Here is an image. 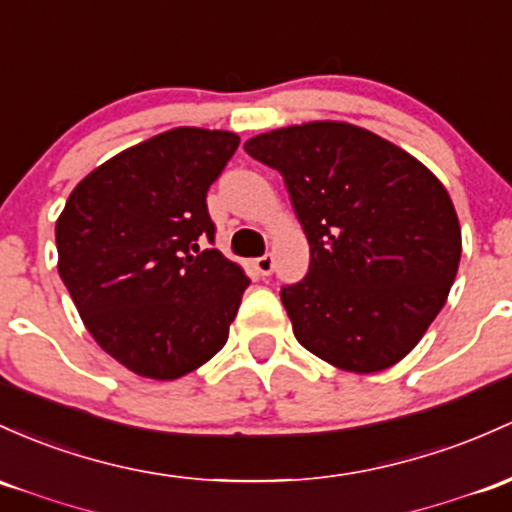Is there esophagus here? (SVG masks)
I'll list each match as a JSON object with an SVG mask.
<instances>
[{
	"instance_id": "34e87169",
	"label": "esophagus",
	"mask_w": 512,
	"mask_h": 512,
	"mask_svg": "<svg viewBox=\"0 0 512 512\" xmlns=\"http://www.w3.org/2000/svg\"><path fill=\"white\" fill-rule=\"evenodd\" d=\"M255 269H257V274H260V277H269V274L274 272V257L272 255L257 257Z\"/></svg>"
}]
</instances>
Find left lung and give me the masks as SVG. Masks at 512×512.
I'll list each match as a JSON object with an SVG mask.
<instances>
[{
    "label": "left lung",
    "instance_id": "1",
    "mask_svg": "<svg viewBox=\"0 0 512 512\" xmlns=\"http://www.w3.org/2000/svg\"><path fill=\"white\" fill-rule=\"evenodd\" d=\"M282 174L311 245L279 291L308 352L345 372L389 369L445 306L462 257L447 189L423 162L359 126L313 121L245 143Z\"/></svg>",
    "mask_w": 512,
    "mask_h": 512
}]
</instances>
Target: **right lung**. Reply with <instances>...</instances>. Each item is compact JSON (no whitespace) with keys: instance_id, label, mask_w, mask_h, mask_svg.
I'll list each match as a JSON object with an SVG mask.
<instances>
[{"instance_id":"add662e5","label":"right lung","mask_w":512,"mask_h":512,"mask_svg":"<svg viewBox=\"0 0 512 512\" xmlns=\"http://www.w3.org/2000/svg\"><path fill=\"white\" fill-rule=\"evenodd\" d=\"M238 145L228 131L160 133L87 174L55 223L60 279L131 372L179 379L226 345L250 279L211 247L206 194Z\"/></svg>"}]
</instances>
